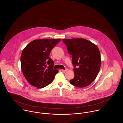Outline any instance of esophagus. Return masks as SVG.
<instances>
[{"label":"esophagus","instance_id":"obj_1","mask_svg":"<svg viewBox=\"0 0 123 123\" xmlns=\"http://www.w3.org/2000/svg\"><path fill=\"white\" fill-rule=\"evenodd\" d=\"M68 70V69H65V70H62V71L63 72H66V71H67Z\"/></svg>","mask_w":123,"mask_h":123}]
</instances>
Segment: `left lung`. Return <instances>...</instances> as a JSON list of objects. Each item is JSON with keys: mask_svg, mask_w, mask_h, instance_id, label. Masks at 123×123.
<instances>
[{"mask_svg": "<svg viewBox=\"0 0 123 123\" xmlns=\"http://www.w3.org/2000/svg\"><path fill=\"white\" fill-rule=\"evenodd\" d=\"M62 41L72 55L75 67V76L70 82L79 88L88 86L96 79L100 70L101 60L98 48L83 38L62 39Z\"/></svg>", "mask_w": 123, "mask_h": 123, "instance_id": "left-lung-1", "label": "left lung"}]
</instances>
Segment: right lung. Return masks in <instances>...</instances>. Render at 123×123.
<instances>
[{"label":"right lung","mask_w":123,"mask_h":123,"mask_svg":"<svg viewBox=\"0 0 123 123\" xmlns=\"http://www.w3.org/2000/svg\"><path fill=\"white\" fill-rule=\"evenodd\" d=\"M61 39L35 40L28 44L21 55L23 75L32 86L43 88L50 84L58 70L53 69L54 62L49 55Z\"/></svg>","instance_id":"right-lung-1"}]
</instances>
